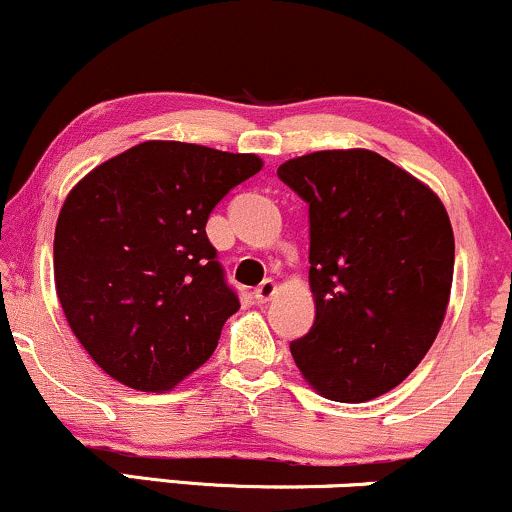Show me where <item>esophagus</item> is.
Here are the masks:
<instances>
[{
	"instance_id": "34e87169",
	"label": "esophagus",
	"mask_w": 512,
	"mask_h": 512,
	"mask_svg": "<svg viewBox=\"0 0 512 512\" xmlns=\"http://www.w3.org/2000/svg\"><path fill=\"white\" fill-rule=\"evenodd\" d=\"M274 293H276V284H274V281H272V279H264L262 284L255 289V301H257V303H267L269 298L274 296Z\"/></svg>"
}]
</instances>
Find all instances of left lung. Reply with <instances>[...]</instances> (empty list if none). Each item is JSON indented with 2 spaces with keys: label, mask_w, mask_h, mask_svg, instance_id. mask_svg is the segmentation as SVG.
I'll use <instances>...</instances> for the list:
<instances>
[{
  "label": "left lung",
  "mask_w": 512,
  "mask_h": 512,
  "mask_svg": "<svg viewBox=\"0 0 512 512\" xmlns=\"http://www.w3.org/2000/svg\"><path fill=\"white\" fill-rule=\"evenodd\" d=\"M308 204L315 322L291 342L303 378L368 402L421 363L448 308L455 238L443 202L375 151H315L276 170Z\"/></svg>",
  "instance_id": "left-lung-1"
}]
</instances>
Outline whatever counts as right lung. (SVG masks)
<instances>
[{
	"mask_svg": "<svg viewBox=\"0 0 512 512\" xmlns=\"http://www.w3.org/2000/svg\"><path fill=\"white\" fill-rule=\"evenodd\" d=\"M255 154L144 142L93 168L64 199L55 286L88 356L117 383L161 392L209 361L238 293L207 238Z\"/></svg>",
	"mask_w": 512,
	"mask_h": 512,
	"instance_id": "right-lung-1",
	"label": "right lung"
}]
</instances>
